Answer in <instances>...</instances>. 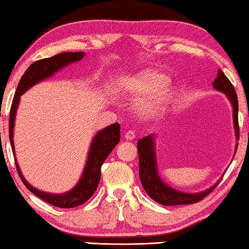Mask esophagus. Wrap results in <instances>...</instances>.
Masks as SVG:
<instances>
[{
  "instance_id": "1",
  "label": "esophagus",
  "mask_w": 249,
  "mask_h": 249,
  "mask_svg": "<svg viewBox=\"0 0 249 249\" xmlns=\"http://www.w3.org/2000/svg\"><path fill=\"white\" fill-rule=\"evenodd\" d=\"M124 137L127 141H131V140H134V137H135V133L133 132V131H127L125 133V135H124Z\"/></svg>"
}]
</instances>
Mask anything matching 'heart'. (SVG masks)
I'll return each mask as SVG.
<instances>
[{"mask_svg":"<svg viewBox=\"0 0 249 249\" xmlns=\"http://www.w3.org/2000/svg\"><path fill=\"white\" fill-rule=\"evenodd\" d=\"M164 73L155 70H143L121 80L120 87L126 94L144 96L139 98L135 107L142 116H152L165 106L171 99L174 87L166 80Z\"/></svg>","mask_w":249,"mask_h":249,"instance_id":"obj_1","label":"heart"}]
</instances>
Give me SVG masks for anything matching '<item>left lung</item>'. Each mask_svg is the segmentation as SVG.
I'll return each mask as SVG.
<instances>
[{
	"label": "left lung",
	"instance_id": "obj_1",
	"mask_svg": "<svg viewBox=\"0 0 249 249\" xmlns=\"http://www.w3.org/2000/svg\"><path fill=\"white\" fill-rule=\"evenodd\" d=\"M216 90L222 92L228 98L232 106V121L233 128H235L236 140H239V127H238V99L235 88L225 73L218 69V76L213 83ZM238 143H236L235 150L237 151ZM137 151H139L140 159V179L146 194L155 202L163 206H179V205H191L200 201L205 198L214 188L217 187L218 180L213 185L206 190L189 194L176 190L172 187L166 184L160 178L158 170L157 153H155V135L150 134L143 139L137 141Z\"/></svg>",
	"mask_w": 249,
	"mask_h": 249
}]
</instances>
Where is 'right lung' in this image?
Segmentation results:
<instances>
[{"mask_svg":"<svg viewBox=\"0 0 249 249\" xmlns=\"http://www.w3.org/2000/svg\"><path fill=\"white\" fill-rule=\"evenodd\" d=\"M84 57L85 53H83V51H79V53H61L53 55V57L41 59V60L33 62L25 70L23 76L21 77L20 81H18L16 95H14L12 106H11L10 110L9 135L14 157H16L13 142L14 123H16L17 110L18 104H20L21 96L29 88L41 83L44 79L53 77L55 72H58L62 68H65L66 66L72 64V62L79 61ZM120 129V124L114 123L109 126H106L105 128H103L96 133L90 143L86 164H85L84 171L79 181H78L77 184L71 190L67 191L65 194H49V192H44L32 187L24 179L16 159V165L18 176H20L22 182L24 183L29 191H31L32 194H35L36 196H39L40 199L44 200V201L50 203V205L58 208H73L83 205V203L86 202L95 194L96 189L98 187L99 180H101V168L103 163L121 140Z\"/></svg>","mask_w":249,"mask_h":249,"instance_id":"1","label":"right lung"}]
</instances>
